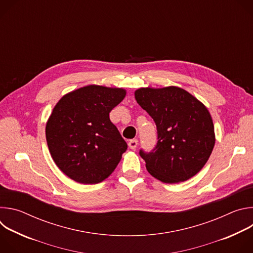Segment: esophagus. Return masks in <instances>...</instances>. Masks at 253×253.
I'll use <instances>...</instances> for the list:
<instances>
[{"instance_id":"1","label":"esophagus","mask_w":253,"mask_h":253,"mask_svg":"<svg viewBox=\"0 0 253 253\" xmlns=\"http://www.w3.org/2000/svg\"><path fill=\"white\" fill-rule=\"evenodd\" d=\"M137 145H138V140H137V139H132V140H130V141L128 142V146H129V148L132 149V150H135L136 147H137Z\"/></svg>"}]
</instances>
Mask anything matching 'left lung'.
<instances>
[{
	"mask_svg": "<svg viewBox=\"0 0 253 253\" xmlns=\"http://www.w3.org/2000/svg\"><path fill=\"white\" fill-rule=\"evenodd\" d=\"M137 103L154 120L158 142L153 152L140 150L147 171L163 183H179L196 175L215 144L214 125L205 105L176 86L140 88Z\"/></svg>",
	"mask_w": 253,
	"mask_h": 253,
	"instance_id": "left-lung-1",
	"label": "left lung"
}]
</instances>
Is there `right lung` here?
<instances>
[{"instance_id": "right-lung-1", "label": "right lung", "mask_w": 253, "mask_h": 253, "mask_svg": "<svg viewBox=\"0 0 253 253\" xmlns=\"http://www.w3.org/2000/svg\"><path fill=\"white\" fill-rule=\"evenodd\" d=\"M126 96L123 88L88 85L67 93L46 123L50 154L74 181L97 184L117 167L127 143L109 113Z\"/></svg>"}]
</instances>
